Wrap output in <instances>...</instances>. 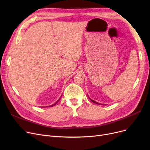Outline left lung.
Wrapping results in <instances>:
<instances>
[{
  "instance_id": "1",
  "label": "left lung",
  "mask_w": 150,
  "mask_h": 150,
  "mask_svg": "<svg viewBox=\"0 0 150 150\" xmlns=\"http://www.w3.org/2000/svg\"><path fill=\"white\" fill-rule=\"evenodd\" d=\"M89 99H90V100H91V101H92V102H93V103H96V104H98V105H100V103H97V102H96V101H94V100H92V99H91V98H89Z\"/></svg>"
}]
</instances>
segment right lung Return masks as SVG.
<instances>
[{"instance_id": "obj_1", "label": "right lung", "mask_w": 150, "mask_h": 150, "mask_svg": "<svg viewBox=\"0 0 150 150\" xmlns=\"http://www.w3.org/2000/svg\"><path fill=\"white\" fill-rule=\"evenodd\" d=\"M60 98H59V100H58V101H57V102H56V103H54V104H53V105H51V106H49V107H52V106H54V105H56V104H57V103H58V101H59V100H60Z\"/></svg>"}]
</instances>
